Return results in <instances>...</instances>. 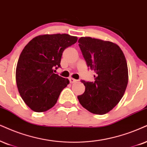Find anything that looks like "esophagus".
I'll return each mask as SVG.
<instances>
[{
  "label": "esophagus",
  "instance_id": "1",
  "mask_svg": "<svg viewBox=\"0 0 147 147\" xmlns=\"http://www.w3.org/2000/svg\"><path fill=\"white\" fill-rule=\"evenodd\" d=\"M69 81H70V83H74L77 82V80L75 79H72V78H70Z\"/></svg>",
  "mask_w": 147,
  "mask_h": 147
}]
</instances>
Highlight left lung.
I'll use <instances>...</instances> for the list:
<instances>
[{"mask_svg":"<svg viewBox=\"0 0 147 147\" xmlns=\"http://www.w3.org/2000/svg\"><path fill=\"white\" fill-rule=\"evenodd\" d=\"M78 42L87 66L95 72L94 82L81 81L85 90L78 100L90 113L106 114L119 102L127 87L125 55L112 42L91 37H81Z\"/></svg>","mask_w":147,"mask_h":147,"instance_id":"left-lung-1","label":"left lung"}]
</instances>
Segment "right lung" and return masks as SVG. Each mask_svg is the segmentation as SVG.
Listing matches in <instances>:
<instances>
[{
    "instance_id": "obj_1",
    "label": "right lung",
    "mask_w": 147,
    "mask_h": 147,
    "mask_svg": "<svg viewBox=\"0 0 147 147\" xmlns=\"http://www.w3.org/2000/svg\"><path fill=\"white\" fill-rule=\"evenodd\" d=\"M77 41L66 34L34 37L22 50L16 68V83L24 102L35 112H45L56 104L69 83L53 72L60 68L64 50Z\"/></svg>"
}]
</instances>
